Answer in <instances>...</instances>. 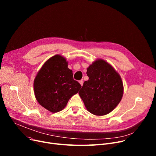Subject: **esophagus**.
Wrapping results in <instances>:
<instances>
[{
	"mask_svg": "<svg viewBox=\"0 0 156 156\" xmlns=\"http://www.w3.org/2000/svg\"><path fill=\"white\" fill-rule=\"evenodd\" d=\"M79 83H80V85H81V86H83V80H80V81H79Z\"/></svg>",
	"mask_w": 156,
	"mask_h": 156,
	"instance_id": "esophagus-1",
	"label": "esophagus"
}]
</instances>
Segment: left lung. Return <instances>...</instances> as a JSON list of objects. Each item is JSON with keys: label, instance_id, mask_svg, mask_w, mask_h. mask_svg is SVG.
Returning <instances> with one entry per match:
<instances>
[{"label": "left lung", "instance_id": "8db88e82", "mask_svg": "<svg viewBox=\"0 0 156 156\" xmlns=\"http://www.w3.org/2000/svg\"><path fill=\"white\" fill-rule=\"evenodd\" d=\"M89 79L79 92L87 109L102 116L111 112L121 100L123 86L118 73L104 60H97L87 68Z\"/></svg>", "mask_w": 156, "mask_h": 156}]
</instances>
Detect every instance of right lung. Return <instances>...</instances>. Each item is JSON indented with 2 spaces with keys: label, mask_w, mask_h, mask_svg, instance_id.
<instances>
[{
  "label": "right lung",
  "mask_w": 156,
  "mask_h": 156,
  "mask_svg": "<svg viewBox=\"0 0 156 156\" xmlns=\"http://www.w3.org/2000/svg\"><path fill=\"white\" fill-rule=\"evenodd\" d=\"M34 87L38 103L52 112L62 110L70 98L81 87L73 79L66 61L59 55L46 61L35 77Z\"/></svg>",
  "instance_id": "obj_1"
}]
</instances>
